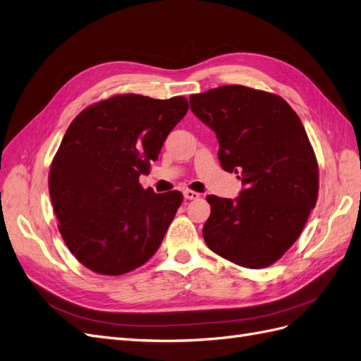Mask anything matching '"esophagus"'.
Masks as SVG:
<instances>
[{
    "mask_svg": "<svg viewBox=\"0 0 361 361\" xmlns=\"http://www.w3.org/2000/svg\"><path fill=\"white\" fill-rule=\"evenodd\" d=\"M183 197L187 199V200H197L200 197V194L195 192V191H191V190H185L183 191Z\"/></svg>",
    "mask_w": 361,
    "mask_h": 361,
    "instance_id": "34e87169",
    "label": "esophagus"
}]
</instances>
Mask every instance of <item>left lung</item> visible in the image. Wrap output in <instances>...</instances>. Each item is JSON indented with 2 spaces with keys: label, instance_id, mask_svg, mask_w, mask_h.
<instances>
[{
  "label": "left lung",
  "instance_id": "1",
  "mask_svg": "<svg viewBox=\"0 0 361 361\" xmlns=\"http://www.w3.org/2000/svg\"><path fill=\"white\" fill-rule=\"evenodd\" d=\"M190 105L215 133L221 167L244 185L233 200L206 197V245L239 267L272 265L297 241L318 199V162L300 117L283 97L244 85L191 94Z\"/></svg>",
  "mask_w": 361,
  "mask_h": 361
}]
</instances>
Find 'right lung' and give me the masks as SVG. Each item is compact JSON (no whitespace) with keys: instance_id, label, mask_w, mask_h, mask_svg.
<instances>
[{"instance_id":"add662e5","label":"right lung","mask_w":361,"mask_h":361,"mask_svg":"<svg viewBox=\"0 0 361 361\" xmlns=\"http://www.w3.org/2000/svg\"><path fill=\"white\" fill-rule=\"evenodd\" d=\"M187 111L182 96L118 94L69 125L51 164L49 194L64 243L84 267L120 276L157 253L183 197L145 190L138 178Z\"/></svg>"}]
</instances>
